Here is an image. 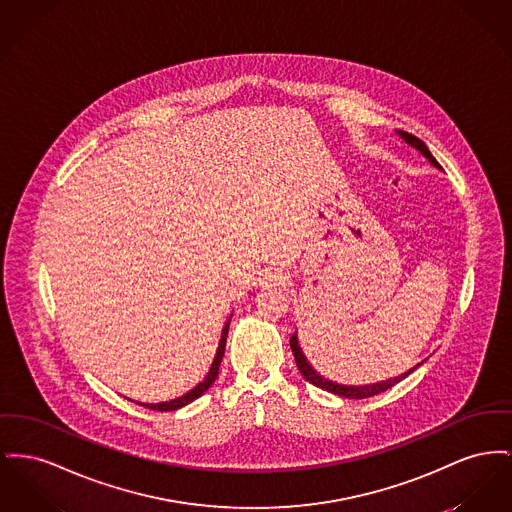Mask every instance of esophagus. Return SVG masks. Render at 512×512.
Here are the masks:
<instances>
[{"instance_id": "esophagus-1", "label": "esophagus", "mask_w": 512, "mask_h": 512, "mask_svg": "<svg viewBox=\"0 0 512 512\" xmlns=\"http://www.w3.org/2000/svg\"><path fill=\"white\" fill-rule=\"evenodd\" d=\"M286 282V274L282 271H269L265 272V276H263V280H261V284H263V288H272V286H282Z\"/></svg>"}]
</instances>
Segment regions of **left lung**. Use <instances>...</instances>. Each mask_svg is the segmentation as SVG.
<instances>
[{
  "label": "left lung",
  "mask_w": 512,
  "mask_h": 512,
  "mask_svg": "<svg viewBox=\"0 0 512 512\" xmlns=\"http://www.w3.org/2000/svg\"><path fill=\"white\" fill-rule=\"evenodd\" d=\"M396 135H398L408 147L416 149L423 158H427V162H429L433 168H437V170L443 172V168L439 166V162L435 160V156L429 152V149L425 147V143L420 141L418 137H414V135H410V133H406V131H400V129H396ZM290 348H292L294 360H296V365H298V369H300V373L303 375L305 381H309L311 385H315V387H319V389H323V391L332 392V394H338V396H344V398H369V396L381 394V392H385L387 389L394 387L396 383H400L402 379H406L414 369L420 367V363H418L416 367L404 371L402 375L391 377V379H387V381H379V383H369V385H342V383H334L331 379L323 377L319 371L313 369V365L307 361L305 354L301 352L300 342H298V332L292 334V338H290Z\"/></svg>",
  "instance_id": "left-lung-1"
}]
</instances>
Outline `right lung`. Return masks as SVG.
Segmentation results:
<instances>
[{
    "instance_id": "1",
    "label": "right lung",
    "mask_w": 512,
    "mask_h": 512,
    "mask_svg": "<svg viewBox=\"0 0 512 512\" xmlns=\"http://www.w3.org/2000/svg\"><path fill=\"white\" fill-rule=\"evenodd\" d=\"M230 319H232V315H230V317H228V321L224 323V329H222V334H220V342H218V348H216V354H214L211 369H209V373L205 375V379H203L199 385H195L191 391L181 394V396L174 398V400H168V402H158V404L137 402V404H139V406H145V408H151V410H158V412H170V410H178V408L187 406L189 402L197 400L203 392L209 391V387L214 383V379L218 377V367H220V361L224 358V350H226V336H228V329H230Z\"/></svg>"
}]
</instances>
